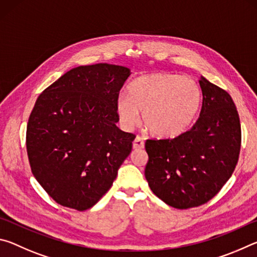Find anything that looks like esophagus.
<instances>
[{
    "mask_svg": "<svg viewBox=\"0 0 257 257\" xmlns=\"http://www.w3.org/2000/svg\"><path fill=\"white\" fill-rule=\"evenodd\" d=\"M133 146H134L135 150L143 149V147H144V141H143V138L141 136H137L136 138H135Z\"/></svg>",
    "mask_w": 257,
    "mask_h": 257,
    "instance_id": "esophagus-1",
    "label": "esophagus"
}]
</instances>
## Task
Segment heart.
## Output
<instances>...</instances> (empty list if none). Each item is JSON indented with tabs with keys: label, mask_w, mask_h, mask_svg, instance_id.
Returning <instances> with one entry per match:
<instances>
[{
	"label": "heart",
	"mask_w": 257,
	"mask_h": 257,
	"mask_svg": "<svg viewBox=\"0 0 257 257\" xmlns=\"http://www.w3.org/2000/svg\"><path fill=\"white\" fill-rule=\"evenodd\" d=\"M128 95L116 99L121 124L132 129L138 123L139 112H143L146 128L160 138L185 133L202 101L201 88L194 79L162 72L136 78L128 86Z\"/></svg>",
	"instance_id": "1"
}]
</instances>
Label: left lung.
Masks as SVG:
<instances>
[{
    "instance_id": "obj_1",
    "label": "left lung",
    "mask_w": 257,
    "mask_h": 257,
    "mask_svg": "<svg viewBox=\"0 0 257 257\" xmlns=\"http://www.w3.org/2000/svg\"><path fill=\"white\" fill-rule=\"evenodd\" d=\"M199 85L202 108L193 127L175 138L145 143L150 188L179 210L214 197L231 177L240 153V120L231 96L203 76Z\"/></svg>"
}]
</instances>
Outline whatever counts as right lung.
<instances>
[{"mask_svg": "<svg viewBox=\"0 0 257 257\" xmlns=\"http://www.w3.org/2000/svg\"><path fill=\"white\" fill-rule=\"evenodd\" d=\"M125 67L98 63L71 69L38 96L26 146L30 169L60 205L85 211L111 188L135 135L116 127V99Z\"/></svg>", "mask_w": 257, "mask_h": 257, "instance_id": "obj_1", "label": "right lung"}]
</instances>
